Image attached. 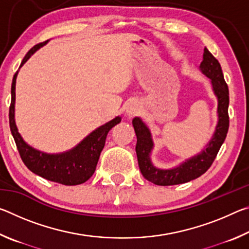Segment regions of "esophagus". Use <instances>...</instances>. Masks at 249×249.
<instances>
[{
    "mask_svg": "<svg viewBox=\"0 0 249 249\" xmlns=\"http://www.w3.org/2000/svg\"><path fill=\"white\" fill-rule=\"evenodd\" d=\"M138 111H140V107H138V105L135 104V103H132L129 105V107L127 108V114L129 116H135L138 113Z\"/></svg>",
    "mask_w": 249,
    "mask_h": 249,
    "instance_id": "esophagus-1",
    "label": "esophagus"
}]
</instances>
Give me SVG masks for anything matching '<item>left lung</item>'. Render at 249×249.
<instances>
[{
	"instance_id": "8db88e82",
	"label": "left lung",
	"mask_w": 249,
	"mask_h": 249,
	"mask_svg": "<svg viewBox=\"0 0 249 249\" xmlns=\"http://www.w3.org/2000/svg\"><path fill=\"white\" fill-rule=\"evenodd\" d=\"M200 69L211 79L214 93L216 94L218 100V123L215 134L209 142L208 147L200 155L189 159L188 161L175 169H157L151 165L149 159V153L153 148V141H151L149 129L142 123L140 117L133 119V126L137 137L135 149L137 154L138 166H140L142 175L150 182L157 185H175L199 178L212 166L218 150L225 141L227 132H229V87L224 80L220 62L206 48H204L203 60L200 65Z\"/></svg>"
}]
</instances>
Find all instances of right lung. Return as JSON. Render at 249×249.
<instances>
[{"label":"right lung","mask_w":249,"mask_h":249,"mask_svg":"<svg viewBox=\"0 0 249 249\" xmlns=\"http://www.w3.org/2000/svg\"><path fill=\"white\" fill-rule=\"evenodd\" d=\"M46 43L47 41L39 43L34 46L32 49H29L28 53L25 54L20 67L28 60V58L37 49L44 46ZM16 77H18V72L14 74L13 81H12V100L8 120H10L12 135H13L16 147H18L19 156L25 166L34 174L43 177L49 181H53V182L65 185H77L86 182L94 174L100 154L104 148L107 133L109 129L120 123L121 117H116V119L95 129L93 133H91L89 136L84 138L75 148L68 151V153L59 155L44 154L28 146L18 132L14 120Z\"/></svg>","instance_id":"obj_1"}]
</instances>
